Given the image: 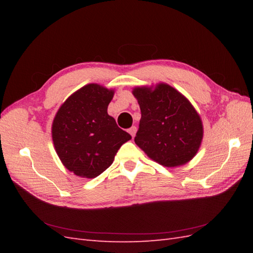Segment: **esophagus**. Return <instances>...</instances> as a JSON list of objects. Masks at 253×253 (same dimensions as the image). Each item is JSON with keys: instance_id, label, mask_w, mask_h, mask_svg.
I'll use <instances>...</instances> for the list:
<instances>
[{"instance_id": "34e87169", "label": "esophagus", "mask_w": 253, "mask_h": 253, "mask_svg": "<svg viewBox=\"0 0 253 253\" xmlns=\"http://www.w3.org/2000/svg\"><path fill=\"white\" fill-rule=\"evenodd\" d=\"M136 131H137V128H136L135 126H132V127H130V128H129V129H128V132L130 133L131 137H135V135H136Z\"/></svg>"}]
</instances>
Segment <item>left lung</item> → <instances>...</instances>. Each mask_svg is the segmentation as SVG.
Masks as SVG:
<instances>
[{
	"label": "left lung",
	"mask_w": 253,
	"mask_h": 253,
	"mask_svg": "<svg viewBox=\"0 0 253 253\" xmlns=\"http://www.w3.org/2000/svg\"><path fill=\"white\" fill-rule=\"evenodd\" d=\"M132 94L141 111L137 146L166 168L191 161L201 146L203 125L190 101L164 83L135 87Z\"/></svg>",
	"instance_id": "1"
}]
</instances>
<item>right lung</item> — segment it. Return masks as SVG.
I'll list each match as a JSON object with an SVG mask.
<instances>
[{
    "label": "right lung",
    "mask_w": 253,
    "mask_h": 253,
    "mask_svg": "<svg viewBox=\"0 0 253 253\" xmlns=\"http://www.w3.org/2000/svg\"><path fill=\"white\" fill-rule=\"evenodd\" d=\"M114 89L88 84L58 109L52 124V140L63 165L83 178H94L109 169L131 136L107 114Z\"/></svg>",
    "instance_id": "right-lung-1"
}]
</instances>
